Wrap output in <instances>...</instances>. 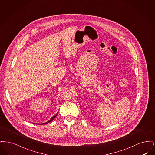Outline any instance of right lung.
Here are the masks:
<instances>
[{"mask_svg": "<svg viewBox=\"0 0 155 155\" xmlns=\"http://www.w3.org/2000/svg\"><path fill=\"white\" fill-rule=\"evenodd\" d=\"M58 114V112L54 115V116H53V117H52V118H51L49 121H46V122H45V123H41V124H37V123H34V124H47V123H50V122H51L52 121H53L54 119V118L57 116V115Z\"/></svg>", "mask_w": 155, "mask_h": 155, "instance_id": "obj_1", "label": "right lung"}]
</instances>
